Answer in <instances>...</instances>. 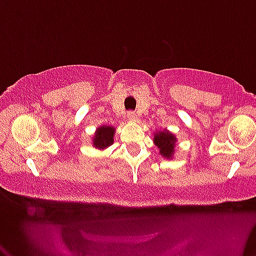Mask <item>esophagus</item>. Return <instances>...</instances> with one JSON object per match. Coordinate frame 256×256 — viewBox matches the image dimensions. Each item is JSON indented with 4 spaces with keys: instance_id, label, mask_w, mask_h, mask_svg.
<instances>
[{
    "instance_id": "34e87169",
    "label": "esophagus",
    "mask_w": 256,
    "mask_h": 256,
    "mask_svg": "<svg viewBox=\"0 0 256 256\" xmlns=\"http://www.w3.org/2000/svg\"><path fill=\"white\" fill-rule=\"evenodd\" d=\"M127 118H128L129 121H136V118H138V115H136L134 112H128Z\"/></svg>"
}]
</instances>
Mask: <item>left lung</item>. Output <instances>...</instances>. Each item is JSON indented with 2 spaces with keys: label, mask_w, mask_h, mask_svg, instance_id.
<instances>
[{
  "label": "left lung",
  "mask_w": 256,
  "mask_h": 256,
  "mask_svg": "<svg viewBox=\"0 0 256 256\" xmlns=\"http://www.w3.org/2000/svg\"><path fill=\"white\" fill-rule=\"evenodd\" d=\"M177 138H174V135L169 130H166V129L156 132L155 136H154V143L160 149V154L169 160L172 158Z\"/></svg>",
  "instance_id": "left-lung-1"
}]
</instances>
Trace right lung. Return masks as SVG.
<instances>
[{
	"mask_svg": "<svg viewBox=\"0 0 256 256\" xmlns=\"http://www.w3.org/2000/svg\"><path fill=\"white\" fill-rule=\"evenodd\" d=\"M114 134V127H110V126H101V127L96 129V134H94L93 146L100 150L108 148V146L113 144Z\"/></svg>",
	"mask_w": 256,
	"mask_h": 256,
	"instance_id": "obj_1",
	"label": "right lung"
}]
</instances>
